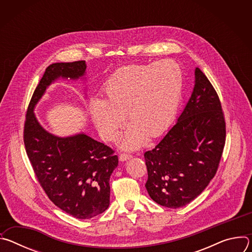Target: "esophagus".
Listing matches in <instances>:
<instances>
[{
    "instance_id": "obj_1",
    "label": "esophagus",
    "mask_w": 252,
    "mask_h": 252,
    "mask_svg": "<svg viewBox=\"0 0 252 252\" xmlns=\"http://www.w3.org/2000/svg\"><path fill=\"white\" fill-rule=\"evenodd\" d=\"M132 158V156L131 155H128V154H121L120 155V160L121 161H125V160H128V159H130Z\"/></svg>"
}]
</instances>
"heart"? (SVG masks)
Segmentation results:
<instances>
[{
	"label": "heart",
	"mask_w": 252,
	"mask_h": 252,
	"mask_svg": "<svg viewBox=\"0 0 252 252\" xmlns=\"http://www.w3.org/2000/svg\"><path fill=\"white\" fill-rule=\"evenodd\" d=\"M181 67L170 60L131 64L117 69L103 86V99L91 103V115L99 134L114 140L126 122L122 138L126 149H137L150 137L158 136L173 120L182 98Z\"/></svg>",
	"instance_id": "heart-1"
}]
</instances>
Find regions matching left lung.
I'll return each instance as SVG.
<instances>
[{"label": "left lung", "instance_id": "1", "mask_svg": "<svg viewBox=\"0 0 252 252\" xmlns=\"http://www.w3.org/2000/svg\"><path fill=\"white\" fill-rule=\"evenodd\" d=\"M191 96L158 145L143 155L147 190L159 205L178 208L197 197L218 171L226 126L217 91L195 68Z\"/></svg>", "mask_w": 252, "mask_h": 252}]
</instances>
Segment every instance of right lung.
Wrapping results in <instances>:
<instances>
[{
	"mask_svg": "<svg viewBox=\"0 0 252 252\" xmlns=\"http://www.w3.org/2000/svg\"><path fill=\"white\" fill-rule=\"evenodd\" d=\"M86 62L50 64L35 88L24 125L27 156L39 184L52 202L79 220H89L110 205V177L119 164L115 151L85 133L59 137L39 124L33 107L58 78L79 79Z\"/></svg>",
	"mask_w": 252,
	"mask_h": 252,
	"instance_id": "right-lung-1",
	"label": "right lung"
}]
</instances>
